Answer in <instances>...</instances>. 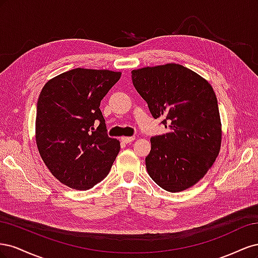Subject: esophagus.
<instances>
[{
	"instance_id": "34e87169",
	"label": "esophagus",
	"mask_w": 258,
	"mask_h": 258,
	"mask_svg": "<svg viewBox=\"0 0 258 258\" xmlns=\"http://www.w3.org/2000/svg\"><path fill=\"white\" fill-rule=\"evenodd\" d=\"M135 139H136L135 137H122V138H121V141H122L123 143L128 144V143H131L132 141H134Z\"/></svg>"
}]
</instances>
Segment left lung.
Segmentation results:
<instances>
[{"label":"left lung","instance_id":"1","mask_svg":"<svg viewBox=\"0 0 258 258\" xmlns=\"http://www.w3.org/2000/svg\"><path fill=\"white\" fill-rule=\"evenodd\" d=\"M132 83L154 118L169 132L151 139L145 158L153 181L171 192L194 186L212 167L222 142L215 92L204 77L181 64L146 67L131 72Z\"/></svg>","mask_w":258,"mask_h":258}]
</instances>
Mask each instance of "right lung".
Here are the masks:
<instances>
[{
  "label": "right lung",
  "instance_id": "obj_1",
  "mask_svg": "<svg viewBox=\"0 0 258 258\" xmlns=\"http://www.w3.org/2000/svg\"><path fill=\"white\" fill-rule=\"evenodd\" d=\"M120 75L77 68L53 77L40 93L35 120L38 152L51 174L71 188L87 190L100 183L119 153L118 140L106 134L100 103Z\"/></svg>",
  "mask_w": 258,
  "mask_h": 258
}]
</instances>
